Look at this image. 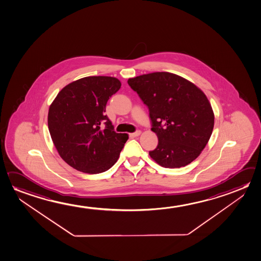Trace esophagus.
I'll return each instance as SVG.
<instances>
[{
    "label": "esophagus",
    "mask_w": 261,
    "mask_h": 261,
    "mask_svg": "<svg viewBox=\"0 0 261 261\" xmlns=\"http://www.w3.org/2000/svg\"><path fill=\"white\" fill-rule=\"evenodd\" d=\"M141 130H137L136 133H129V137H132V138H134V137L140 136V135H141Z\"/></svg>",
    "instance_id": "1"
}]
</instances>
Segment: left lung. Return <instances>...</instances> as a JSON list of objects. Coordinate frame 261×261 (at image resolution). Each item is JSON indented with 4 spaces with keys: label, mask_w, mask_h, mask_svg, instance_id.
Segmentation results:
<instances>
[{
    "label": "left lung",
    "mask_w": 261,
    "mask_h": 261,
    "mask_svg": "<svg viewBox=\"0 0 261 261\" xmlns=\"http://www.w3.org/2000/svg\"><path fill=\"white\" fill-rule=\"evenodd\" d=\"M149 111L159 139L150 158L164 168H180L201 153L214 127L207 96L194 83L170 72H152L128 80Z\"/></svg>",
    "instance_id": "8db88e82"
}]
</instances>
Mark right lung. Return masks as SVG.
I'll return each instance as SVG.
<instances>
[{
    "instance_id": "1",
    "label": "right lung",
    "mask_w": 261,
    "mask_h": 261,
    "mask_svg": "<svg viewBox=\"0 0 261 261\" xmlns=\"http://www.w3.org/2000/svg\"><path fill=\"white\" fill-rule=\"evenodd\" d=\"M114 77L90 76L69 83L50 104L48 128L62 160L88 174L111 169L128 139L116 133L106 112L108 99L120 90Z\"/></svg>"
}]
</instances>
